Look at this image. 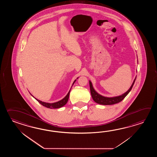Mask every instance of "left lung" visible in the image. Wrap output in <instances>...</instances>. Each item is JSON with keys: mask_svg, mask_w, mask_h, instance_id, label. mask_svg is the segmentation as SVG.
<instances>
[{"mask_svg": "<svg viewBox=\"0 0 157 157\" xmlns=\"http://www.w3.org/2000/svg\"><path fill=\"white\" fill-rule=\"evenodd\" d=\"M136 78V77H135V80L133 81V83L132 85L131 86L130 88L128 89V90L126 91L125 93L123 94L120 96L118 97H112V98H108V97H105L101 95L100 94L96 92V91L94 90V89L93 87V85L91 83V82L89 81V84H90V92L91 94V97L93 98V100L95 102L99 104H102V105H112L114 104L118 103L119 102L121 101L122 100L124 99L125 97H126L127 94L130 93L132 87L133 86V84L135 83V80Z\"/></svg>", "mask_w": 157, "mask_h": 157, "instance_id": "8db88e82", "label": "left lung"}]
</instances>
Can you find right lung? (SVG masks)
Wrapping results in <instances>:
<instances>
[{
	"instance_id": "obj_1",
	"label": "right lung",
	"mask_w": 157,
	"mask_h": 157,
	"mask_svg": "<svg viewBox=\"0 0 157 157\" xmlns=\"http://www.w3.org/2000/svg\"><path fill=\"white\" fill-rule=\"evenodd\" d=\"M76 80H75V81H74V83L72 84V85H73L74 83L75 82ZM70 90L69 91L68 93L67 94V95L64 97L63 99H62V100L59 101L54 103H48L43 102V101H40V100L37 99L36 98H35V99H36L39 103L41 104L42 105H43L44 107H47V108H53V109L59 108L60 107H63V106H64V105H66V103H67L68 100V98H69Z\"/></svg>"
}]
</instances>
